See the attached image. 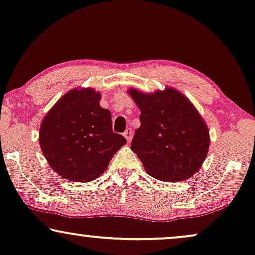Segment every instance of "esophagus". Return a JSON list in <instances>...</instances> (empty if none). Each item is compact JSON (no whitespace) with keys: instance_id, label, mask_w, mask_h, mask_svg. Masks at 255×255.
<instances>
[{"instance_id":"esophagus-1","label":"esophagus","mask_w":255,"mask_h":255,"mask_svg":"<svg viewBox=\"0 0 255 255\" xmlns=\"http://www.w3.org/2000/svg\"><path fill=\"white\" fill-rule=\"evenodd\" d=\"M132 135H133V132H132L131 128H128V130L124 132V137L127 138V140H128V142L131 141V139H132Z\"/></svg>"}]
</instances>
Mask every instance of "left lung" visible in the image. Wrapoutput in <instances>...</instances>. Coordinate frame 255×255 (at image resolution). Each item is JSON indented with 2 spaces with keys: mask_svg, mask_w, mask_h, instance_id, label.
<instances>
[{
  "mask_svg": "<svg viewBox=\"0 0 255 255\" xmlns=\"http://www.w3.org/2000/svg\"><path fill=\"white\" fill-rule=\"evenodd\" d=\"M128 94L140 110L131 149L145 172L166 182H180L197 173L208 155L210 134L190 100L173 87L154 93L130 88Z\"/></svg>",
  "mask_w": 255,
  "mask_h": 255,
  "instance_id": "8db88e82",
  "label": "left lung"
}]
</instances>
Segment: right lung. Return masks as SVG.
Wrapping results in <instances>:
<instances>
[{
    "label": "right lung",
    "mask_w": 255,
    "mask_h": 255,
    "mask_svg": "<svg viewBox=\"0 0 255 255\" xmlns=\"http://www.w3.org/2000/svg\"><path fill=\"white\" fill-rule=\"evenodd\" d=\"M101 93L76 87L47 111L40 124L39 145L48 165L73 182L102 175L118 149L127 144L114 133L111 114L100 106Z\"/></svg>",
    "instance_id": "right-lung-1"
}]
</instances>
